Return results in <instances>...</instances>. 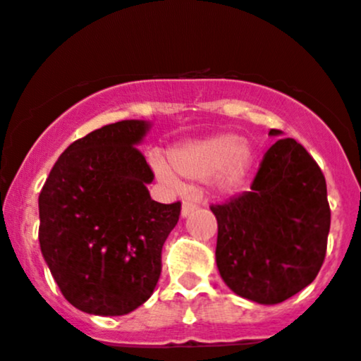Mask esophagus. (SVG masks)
Segmentation results:
<instances>
[{
    "label": "esophagus",
    "mask_w": 361,
    "mask_h": 361,
    "mask_svg": "<svg viewBox=\"0 0 361 361\" xmlns=\"http://www.w3.org/2000/svg\"><path fill=\"white\" fill-rule=\"evenodd\" d=\"M197 206H199L197 202L192 201V199H187V201H183V204H181V216H183V219H187L188 215H192V213L197 209Z\"/></svg>",
    "instance_id": "obj_1"
}]
</instances>
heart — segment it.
Masks as SVG:
<instances>
[{
	"label": "heart",
	"mask_w": 361,
	"mask_h": 361,
	"mask_svg": "<svg viewBox=\"0 0 361 361\" xmlns=\"http://www.w3.org/2000/svg\"><path fill=\"white\" fill-rule=\"evenodd\" d=\"M171 164L153 155L152 166L157 176L171 188H180L181 178L195 181L213 180L216 190H236L250 174L255 153L247 141L236 134H215L178 145L171 152Z\"/></svg>",
	"instance_id": "b5f03b06"
}]
</instances>
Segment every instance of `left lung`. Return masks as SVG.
I'll return each instance as SVG.
<instances>
[{
  "mask_svg": "<svg viewBox=\"0 0 361 361\" xmlns=\"http://www.w3.org/2000/svg\"><path fill=\"white\" fill-rule=\"evenodd\" d=\"M212 212L219 224L216 268L241 298L275 305L319 274L330 233L326 181L295 139H279L266 152L250 190Z\"/></svg>",
  "mask_w": 361,
  "mask_h": 361,
  "instance_id": "left-lung-1",
  "label": "left lung"
}]
</instances>
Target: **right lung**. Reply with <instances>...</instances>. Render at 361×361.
Segmentation results:
<instances>
[{
    "mask_svg": "<svg viewBox=\"0 0 361 361\" xmlns=\"http://www.w3.org/2000/svg\"><path fill=\"white\" fill-rule=\"evenodd\" d=\"M152 128L123 120L68 146L38 197L40 250L75 309L125 316L155 291L162 247L180 202L153 201V173L137 146Z\"/></svg>",
    "mask_w": 361,
    "mask_h": 361,
    "instance_id": "add662e5",
    "label": "right lung"
}]
</instances>
